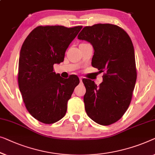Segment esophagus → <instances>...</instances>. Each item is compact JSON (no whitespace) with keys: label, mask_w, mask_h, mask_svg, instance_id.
Returning a JSON list of instances; mask_svg holds the SVG:
<instances>
[{"label":"esophagus","mask_w":155,"mask_h":155,"mask_svg":"<svg viewBox=\"0 0 155 155\" xmlns=\"http://www.w3.org/2000/svg\"><path fill=\"white\" fill-rule=\"evenodd\" d=\"M80 82H82V78H81V77L80 78Z\"/></svg>","instance_id":"obj_1"}]
</instances>
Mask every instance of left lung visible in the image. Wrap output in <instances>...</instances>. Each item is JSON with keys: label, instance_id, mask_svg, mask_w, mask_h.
Listing matches in <instances>:
<instances>
[{"label": "left lung", "instance_id": "left-lung-1", "mask_svg": "<svg viewBox=\"0 0 155 155\" xmlns=\"http://www.w3.org/2000/svg\"><path fill=\"white\" fill-rule=\"evenodd\" d=\"M78 38L92 45L91 65L105 72L99 86L91 80H82L85 110L98 124H113L129 107L137 78L131 40L126 31L110 24L86 26Z\"/></svg>", "mask_w": 155, "mask_h": 155}]
</instances>
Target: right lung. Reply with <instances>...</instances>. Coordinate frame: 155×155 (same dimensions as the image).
Here are the masks:
<instances>
[{
  "mask_svg": "<svg viewBox=\"0 0 155 155\" xmlns=\"http://www.w3.org/2000/svg\"><path fill=\"white\" fill-rule=\"evenodd\" d=\"M82 26H38L29 33L19 54L18 83L28 113L44 124H53L66 115L67 102L80 82L76 75L62 78L54 64L64 60L69 45Z\"/></svg>",
  "mask_w": 155,
  "mask_h": 155,
  "instance_id": "right-lung-1",
  "label": "right lung"
}]
</instances>
